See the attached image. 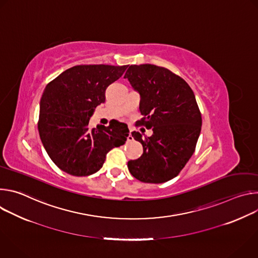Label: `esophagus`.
I'll return each mask as SVG.
<instances>
[{"mask_svg":"<svg viewBox=\"0 0 258 258\" xmlns=\"http://www.w3.org/2000/svg\"><path fill=\"white\" fill-rule=\"evenodd\" d=\"M127 140H128V142H132V141H134V138H133V136H132V134H130V136H128V138H127Z\"/></svg>","mask_w":258,"mask_h":258,"instance_id":"1","label":"esophagus"}]
</instances>
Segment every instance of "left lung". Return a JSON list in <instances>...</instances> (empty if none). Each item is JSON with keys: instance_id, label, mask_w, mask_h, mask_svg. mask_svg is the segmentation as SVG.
Segmentation results:
<instances>
[{"instance_id": "left-lung-1", "label": "left lung", "mask_w": 258, "mask_h": 258, "mask_svg": "<svg viewBox=\"0 0 258 258\" xmlns=\"http://www.w3.org/2000/svg\"><path fill=\"white\" fill-rule=\"evenodd\" d=\"M124 79L140 95L141 124L153 127L151 137L133 138L144 148L143 155L127 163L139 180L165 182L175 177L195 151L202 118L190 86L168 69L152 64L131 65Z\"/></svg>"}]
</instances>
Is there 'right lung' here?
<instances>
[{"label":"right lung","instance_id":"obj_1","mask_svg":"<svg viewBox=\"0 0 258 258\" xmlns=\"http://www.w3.org/2000/svg\"><path fill=\"white\" fill-rule=\"evenodd\" d=\"M127 65H78L58 76L45 89L40 103L39 133L51 160L63 171L86 176L100 170L106 154L123 145L125 123L89 127L95 108L105 102L106 88Z\"/></svg>","mask_w":258,"mask_h":258}]
</instances>
